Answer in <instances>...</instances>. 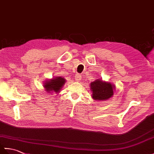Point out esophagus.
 Here are the masks:
<instances>
[{
    "mask_svg": "<svg viewBox=\"0 0 154 154\" xmlns=\"http://www.w3.org/2000/svg\"><path fill=\"white\" fill-rule=\"evenodd\" d=\"M81 78H82V77H81V75H79V74L76 75H75V81H79L81 79Z\"/></svg>",
    "mask_w": 154,
    "mask_h": 154,
    "instance_id": "34e87169",
    "label": "esophagus"
}]
</instances>
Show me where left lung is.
I'll list each match as a JSON object with an SVG mask.
<instances>
[{"label":"left lung","instance_id":"left-lung-1","mask_svg":"<svg viewBox=\"0 0 154 154\" xmlns=\"http://www.w3.org/2000/svg\"><path fill=\"white\" fill-rule=\"evenodd\" d=\"M93 99L94 100H105L109 99L114 94L116 87L109 81H104L101 79L94 80L90 83Z\"/></svg>","mask_w":154,"mask_h":154}]
</instances>
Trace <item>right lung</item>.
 Returning a JSON list of instances; mask_svg holds the SVG:
<instances>
[{
  "label": "right lung",
  "instance_id": "1",
  "mask_svg": "<svg viewBox=\"0 0 154 154\" xmlns=\"http://www.w3.org/2000/svg\"><path fill=\"white\" fill-rule=\"evenodd\" d=\"M66 82V79L61 77H55L52 79H47L44 81V89L48 93H59L63 88L64 84Z\"/></svg>",
  "mask_w": 154,
  "mask_h": 154
}]
</instances>
